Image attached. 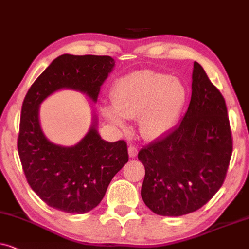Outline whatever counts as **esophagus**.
I'll use <instances>...</instances> for the list:
<instances>
[{
  "label": "esophagus",
  "mask_w": 249,
  "mask_h": 249,
  "mask_svg": "<svg viewBox=\"0 0 249 249\" xmlns=\"http://www.w3.org/2000/svg\"><path fill=\"white\" fill-rule=\"evenodd\" d=\"M137 155H138V148L135 147V145H130V147H128V156H130L131 158H134Z\"/></svg>",
  "instance_id": "1"
}]
</instances>
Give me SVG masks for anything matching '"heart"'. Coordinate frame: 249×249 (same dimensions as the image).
<instances>
[{"instance_id":"1","label":"heart","mask_w":249,"mask_h":249,"mask_svg":"<svg viewBox=\"0 0 249 249\" xmlns=\"http://www.w3.org/2000/svg\"><path fill=\"white\" fill-rule=\"evenodd\" d=\"M110 98L115 109H105L109 121L123 126V117H140L141 133L158 139L177 126L187 105L188 89L167 74L139 71L116 79Z\"/></svg>"}]
</instances>
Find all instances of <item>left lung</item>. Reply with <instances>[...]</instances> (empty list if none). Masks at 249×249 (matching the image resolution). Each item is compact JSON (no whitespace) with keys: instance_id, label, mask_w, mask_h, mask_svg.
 Here are the masks:
<instances>
[{"instance_id":"obj_1","label":"left lung","mask_w":249,"mask_h":249,"mask_svg":"<svg viewBox=\"0 0 249 249\" xmlns=\"http://www.w3.org/2000/svg\"><path fill=\"white\" fill-rule=\"evenodd\" d=\"M232 145L223 95L195 61L191 100L181 124L138 154L145 171L144 204L161 216L199 210L223 184Z\"/></svg>"}]
</instances>
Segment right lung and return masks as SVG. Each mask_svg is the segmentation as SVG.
<instances>
[{
    "instance_id": "right-lung-1",
    "label": "right lung",
    "mask_w": 249,
    "mask_h": 249,
    "mask_svg": "<svg viewBox=\"0 0 249 249\" xmlns=\"http://www.w3.org/2000/svg\"><path fill=\"white\" fill-rule=\"evenodd\" d=\"M114 64L108 55L62 54L26 94L17 147L26 180L50 207L71 214L93 210L111 178L128 161L126 142L102 140L94 125L78 144L65 148L51 143L38 123L39 104L59 89H74L97 100Z\"/></svg>"
}]
</instances>
